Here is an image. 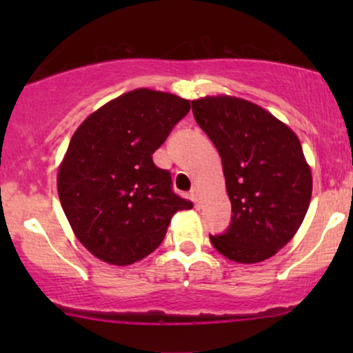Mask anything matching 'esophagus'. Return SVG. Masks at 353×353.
<instances>
[{
	"label": "esophagus",
	"mask_w": 353,
	"mask_h": 353,
	"mask_svg": "<svg viewBox=\"0 0 353 353\" xmlns=\"http://www.w3.org/2000/svg\"><path fill=\"white\" fill-rule=\"evenodd\" d=\"M191 201L194 202L196 207H199V204H201V197H199V192H197L196 188L191 191Z\"/></svg>",
	"instance_id": "obj_1"
}]
</instances>
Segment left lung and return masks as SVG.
I'll use <instances>...</instances> for the list:
<instances>
[{"label":"left lung","instance_id":"left-lung-1","mask_svg":"<svg viewBox=\"0 0 353 353\" xmlns=\"http://www.w3.org/2000/svg\"><path fill=\"white\" fill-rule=\"evenodd\" d=\"M192 114L220 154L233 210L230 228L210 236L212 244L238 263L273 257L301 228L312 199V170L297 134L236 96L194 99Z\"/></svg>","mask_w":353,"mask_h":353}]
</instances>
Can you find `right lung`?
Returning a JSON list of instances; mask_svg holds the SVG:
<instances>
[{
    "instance_id": "obj_1",
    "label": "right lung",
    "mask_w": 353,
    "mask_h": 353,
    "mask_svg": "<svg viewBox=\"0 0 353 353\" xmlns=\"http://www.w3.org/2000/svg\"><path fill=\"white\" fill-rule=\"evenodd\" d=\"M180 96L138 88L90 114L75 130L57 194L77 239L105 263L132 265L154 252L172 216L191 209L152 154L190 112Z\"/></svg>"
}]
</instances>
